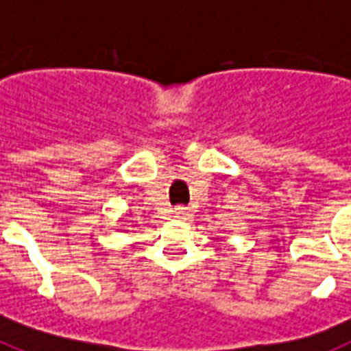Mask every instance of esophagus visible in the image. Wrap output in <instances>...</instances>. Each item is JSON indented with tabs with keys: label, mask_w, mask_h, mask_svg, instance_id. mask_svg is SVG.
Here are the masks:
<instances>
[{
	"label": "esophagus",
	"mask_w": 351,
	"mask_h": 351,
	"mask_svg": "<svg viewBox=\"0 0 351 351\" xmlns=\"http://www.w3.org/2000/svg\"><path fill=\"white\" fill-rule=\"evenodd\" d=\"M189 216L190 214H189V210H186V206H176V208H173V218L186 219Z\"/></svg>",
	"instance_id": "esophagus-1"
}]
</instances>
